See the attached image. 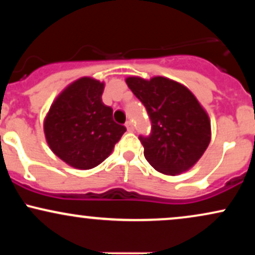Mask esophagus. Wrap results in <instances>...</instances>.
Returning a JSON list of instances; mask_svg holds the SVG:
<instances>
[{"mask_svg": "<svg viewBox=\"0 0 255 255\" xmlns=\"http://www.w3.org/2000/svg\"><path fill=\"white\" fill-rule=\"evenodd\" d=\"M126 128H127V130L128 131H133L134 130V127H133V124H131L130 121H128V122H126Z\"/></svg>", "mask_w": 255, "mask_h": 255, "instance_id": "34e87169", "label": "esophagus"}]
</instances>
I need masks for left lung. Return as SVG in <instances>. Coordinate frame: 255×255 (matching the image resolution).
<instances>
[{
  "mask_svg": "<svg viewBox=\"0 0 255 255\" xmlns=\"http://www.w3.org/2000/svg\"><path fill=\"white\" fill-rule=\"evenodd\" d=\"M152 122L140 136L144 156L157 171L176 176L197 164L211 141V121L188 87L165 77L126 78Z\"/></svg>",
  "mask_w": 255,
  "mask_h": 255,
  "instance_id": "obj_1",
  "label": "left lung"
}]
</instances>
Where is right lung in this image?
Returning <instances> with one entry per match:
<instances>
[{
    "mask_svg": "<svg viewBox=\"0 0 255 255\" xmlns=\"http://www.w3.org/2000/svg\"><path fill=\"white\" fill-rule=\"evenodd\" d=\"M104 81L79 78L61 91L44 119L50 150L66 164L89 170L113 152L126 131L113 120V109L102 101Z\"/></svg>",
    "mask_w": 255,
    "mask_h": 255,
    "instance_id": "1",
    "label": "right lung"
}]
</instances>
